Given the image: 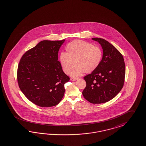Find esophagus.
<instances>
[{"mask_svg":"<svg viewBox=\"0 0 146 146\" xmlns=\"http://www.w3.org/2000/svg\"><path fill=\"white\" fill-rule=\"evenodd\" d=\"M78 79V78L77 77H71L70 78L71 80V81H76Z\"/></svg>","mask_w":146,"mask_h":146,"instance_id":"34e87169","label":"esophagus"}]
</instances>
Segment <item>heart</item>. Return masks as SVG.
<instances>
[{
    "label": "heart",
    "mask_w": 146,
    "mask_h": 146,
    "mask_svg": "<svg viewBox=\"0 0 146 146\" xmlns=\"http://www.w3.org/2000/svg\"><path fill=\"white\" fill-rule=\"evenodd\" d=\"M66 52H62L59 60L63 70L66 74L69 72L75 62V65L70 72L72 76L80 75L95 70L102 59V51L97 46L82 40H75L68 44L65 47Z\"/></svg>",
    "instance_id": "b5f03b06"
}]
</instances>
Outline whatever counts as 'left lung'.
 I'll return each instance as SVG.
<instances>
[{"instance_id": "1", "label": "left lung", "mask_w": 146, "mask_h": 146, "mask_svg": "<svg viewBox=\"0 0 146 146\" xmlns=\"http://www.w3.org/2000/svg\"><path fill=\"white\" fill-rule=\"evenodd\" d=\"M102 46V59L98 67L84 77L86 86L84 97L93 104L108 102L115 97L124 85L125 68L124 58L111 44L101 38H93Z\"/></svg>"}]
</instances>
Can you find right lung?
<instances>
[{
	"mask_svg": "<svg viewBox=\"0 0 146 146\" xmlns=\"http://www.w3.org/2000/svg\"><path fill=\"white\" fill-rule=\"evenodd\" d=\"M62 40H42L22 56L17 69L18 86L24 95L41 107L57 105L70 80L58 60Z\"/></svg>",
	"mask_w": 146,
	"mask_h": 146,
	"instance_id": "1",
	"label": "right lung"
}]
</instances>
